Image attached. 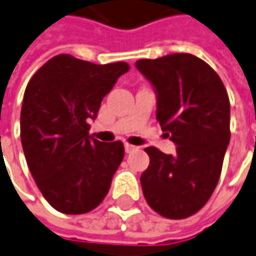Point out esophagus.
<instances>
[{
    "label": "esophagus",
    "mask_w": 256,
    "mask_h": 256,
    "mask_svg": "<svg viewBox=\"0 0 256 256\" xmlns=\"http://www.w3.org/2000/svg\"><path fill=\"white\" fill-rule=\"evenodd\" d=\"M136 146H134V145H131V144H125V152L126 154H131V152H134V150H136Z\"/></svg>",
    "instance_id": "obj_1"
}]
</instances>
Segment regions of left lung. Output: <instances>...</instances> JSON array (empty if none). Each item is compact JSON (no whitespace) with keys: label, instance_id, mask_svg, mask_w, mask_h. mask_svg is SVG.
I'll return each mask as SVG.
<instances>
[{"label":"left lung","instance_id":"1","mask_svg":"<svg viewBox=\"0 0 256 256\" xmlns=\"http://www.w3.org/2000/svg\"><path fill=\"white\" fill-rule=\"evenodd\" d=\"M135 66L155 87L156 120L178 145L174 155L145 149L144 196L166 218H188L208 202L220 179L231 136L227 90L220 76L190 53L140 59Z\"/></svg>","mask_w":256,"mask_h":256}]
</instances>
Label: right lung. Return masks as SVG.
I'll use <instances>...</instances> for the list:
<instances>
[{"label":"right lung","mask_w":256,"mask_h":256,"mask_svg":"<svg viewBox=\"0 0 256 256\" xmlns=\"http://www.w3.org/2000/svg\"><path fill=\"white\" fill-rule=\"evenodd\" d=\"M128 63L94 64L70 54L48 60L29 80L20 110V142L36 186L63 214L94 210L124 159L121 140L88 135L101 101Z\"/></svg>","instance_id":"1"}]
</instances>
